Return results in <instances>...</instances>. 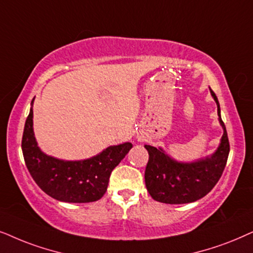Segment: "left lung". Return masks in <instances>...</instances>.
Listing matches in <instances>:
<instances>
[{
	"mask_svg": "<svg viewBox=\"0 0 253 253\" xmlns=\"http://www.w3.org/2000/svg\"><path fill=\"white\" fill-rule=\"evenodd\" d=\"M210 91L217 105L218 123L223 129L220 144L213 154L197 161L179 162L163 148L144 146L149 154L144 181L151 198L158 203L180 205L199 200L210 193L222 176L230 147L217 97L211 87Z\"/></svg>",
	"mask_w": 253,
	"mask_h": 253,
	"instance_id": "8db88e82",
	"label": "left lung"
}]
</instances>
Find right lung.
Wrapping results in <instances>:
<instances>
[{"instance_id": "add662e5", "label": "right lung", "mask_w": 253, "mask_h": 253, "mask_svg": "<svg viewBox=\"0 0 253 253\" xmlns=\"http://www.w3.org/2000/svg\"><path fill=\"white\" fill-rule=\"evenodd\" d=\"M33 102L25 121L22 150L30 174L37 185L54 199L63 203H92L105 194L111 172L128 154L133 144L110 146L96 156L66 161L49 156L38 146L33 130Z\"/></svg>"}]
</instances>
